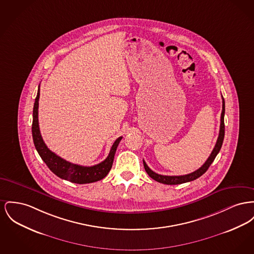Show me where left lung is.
<instances>
[{"label":"left lung","instance_id":"left-lung-1","mask_svg":"<svg viewBox=\"0 0 254 254\" xmlns=\"http://www.w3.org/2000/svg\"><path fill=\"white\" fill-rule=\"evenodd\" d=\"M224 110H225V106H224V99L223 98V110H222V115H221V126H220L219 137H218L217 143H216L214 149L212 150L208 159L199 169H197L196 171H194L191 174L185 175V176H162V175H158V174L154 173L153 171H151L148 167V165L146 164V162L143 160V164L145 167V170L148 173L149 177L151 179H154L155 181H157V182H160V183H163V184H168V185L181 184V183L193 181L194 179H198L199 177H201L208 170L210 165L212 164L215 157L217 156V154L219 153L220 149L222 148L224 138Z\"/></svg>","mask_w":254,"mask_h":254}]
</instances>
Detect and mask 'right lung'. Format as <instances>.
<instances>
[{
  "label": "right lung",
  "instance_id": "add662e5",
  "mask_svg": "<svg viewBox=\"0 0 254 254\" xmlns=\"http://www.w3.org/2000/svg\"><path fill=\"white\" fill-rule=\"evenodd\" d=\"M39 96H40V89L38 87L37 96L35 98V102L33 105V119H32L31 131H32V139H33L35 149L39 153L42 160L48 166V168L60 179H65L77 184L92 183L105 178L109 173V171L111 170L116 149L123 137L121 136L114 142L108 156L103 162L99 164L94 165L91 167H84V166L68 162L65 159L60 157L59 155H57L52 150L48 149L45 142L42 139L40 129H39V124H38Z\"/></svg>",
  "mask_w": 254,
  "mask_h": 254
}]
</instances>
